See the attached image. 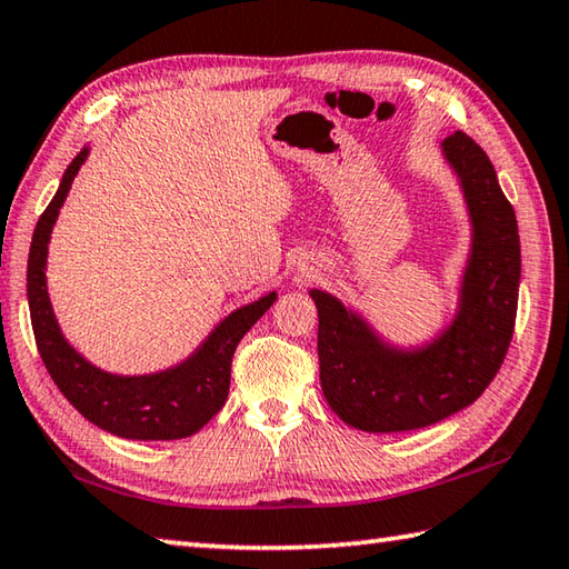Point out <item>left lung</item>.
Here are the masks:
<instances>
[{
	"mask_svg": "<svg viewBox=\"0 0 569 569\" xmlns=\"http://www.w3.org/2000/svg\"><path fill=\"white\" fill-rule=\"evenodd\" d=\"M463 188L473 244L451 327L431 345L399 349L337 297L312 289L325 399L341 421L369 433L413 431L473 403L506 359L518 312L520 238L516 210L473 138L441 143Z\"/></svg>",
	"mask_w": 569,
	"mask_h": 569,
	"instance_id": "8db88e82",
	"label": "left lung"
}]
</instances>
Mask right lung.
<instances>
[{
	"label": "right lung",
	"instance_id": "add662e5",
	"mask_svg": "<svg viewBox=\"0 0 569 569\" xmlns=\"http://www.w3.org/2000/svg\"><path fill=\"white\" fill-rule=\"evenodd\" d=\"M86 156L89 148L83 146L63 173L57 196L41 212L29 248L27 297L41 361L73 409L103 431L133 441H176L192 436L228 401L232 353L254 321L274 305L277 292L234 309L173 369L146 377H118L86 361L63 339L47 292L49 238Z\"/></svg>",
	"mask_w": 569,
	"mask_h": 569
}]
</instances>
